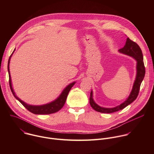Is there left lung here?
Listing matches in <instances>:
<instances>
[{
	"label": "left lung",
	"mask_w": 154,
	"mask_h": 154,
	"mask_svg": "<svg viewBox=\"0 0 154 154\" xmlns=\"http://www.w3.org/2000/svg\"><path fill=\"white\" fill-rule=\"evenodd\" d=\"M119 52L127 55L132 57L137 61V75L134 83L133 88L131 90L128 98L124 102L113 108H104L96 103L93 100V91H91L90 93V103L94 110L98 112L103 113H112L119 111L131 103H132L137 99L141 83L145 75V67L143 62V55L141 49L135 42L131 41L129 39V38H127L125 46L123 48L119 49Z\"/></svg>",
	"instance_id": "left-lung-1"
}]
</instances>
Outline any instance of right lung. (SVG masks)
I'll return each mask as SVG.
<instances>
[{
	"label": "right lung",
	"instance_id": "right-lung-1",
	"mask_svg": "<svg viewBox=\"0 0 154 154\" xmlns=\"http://www.w3.org/2000/svg\"><path fill=\"white\" fill-rule=\"evenodd\" d=\"M14 52V51H13ZM13 54V53H12ZM11 56L9 58L8 60V74H9V84L10 86V89L11 91L14 96V97L17 99L22 104H23L25 108H26L29 112L31 113L35 114V115H49V114H52L56 113L58 112L60 109L64 106L68 94L71 90V88L74 85L75 83V82H72L68 85L65 88L64 90L62 91L61 94L59 96V97L56 99L55 100L47 103L45 105H31L26 103L24 101L20 100L17 96H16L15 93L14 92V90L12 88V84H11V76H10V69H9V64H10V58Z\"/></svg>",
	"mask_w": 154,
	"mask_h": 154
}]
</instances>
